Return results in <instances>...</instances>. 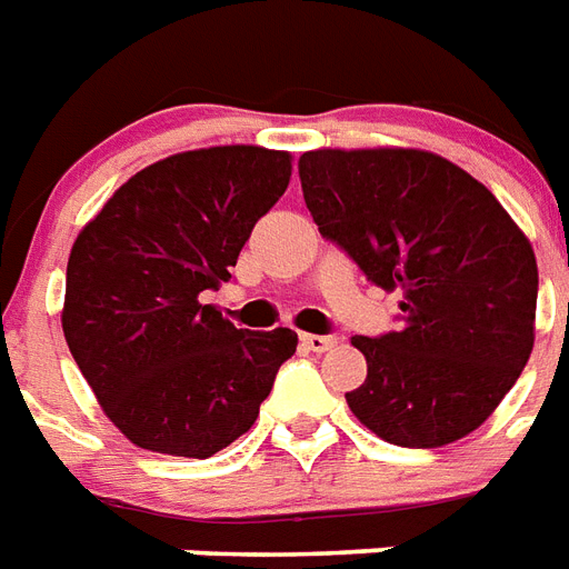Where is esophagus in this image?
<instances>
[{"label":"esophagus","instance_id":"esophagus-1","mask_svg":"<svg viewBox=\"0 0 569 569\" xmlns=\"http://www.w3.org/2000/svg\"><path fill=\"white\" fill-rule=\"evenodd\" d=\"M302 347L311 349V352H329V349L338 347V338L335 335H299Z\"/></svg>","mask_w":569,"mask_h":569}]
</instances>
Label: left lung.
<instances>
[{"mask_svg": "<svg viewBox=\"0 0 569 569\" xmlns=\"http://www.w3.org/2000/svg\"><path fill=\"white\" fill-rule=\"evenodd\" d=\"M302 197L322 238L399 290L402 326L356 335L349 411L388 443H456L497 411L535 347L538 261L481 181L426 149H313Z\"/></svg>", "mask_w": 569, "mask_h": 569, "instance_id": "1", "label": "left lung"}]
</instances>
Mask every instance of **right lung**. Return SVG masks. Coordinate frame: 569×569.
Here are the masks:
<instances>
[{
	"instance_id": "add662e5",
	"label": "right lung",
	"mask_w": 569,
	"mask_h": 569,
	"mask_svg": "<svg viewBox=\"0 0 569 569\" xmlns=\"http://www.w3.org/2000/svg\"><path fill=\"white\" fill-rule=\"evenodd\" d=\"M290 161L243 143L163 158L134 172L72 243L63 338L134 447L211 458L252 429L297 352V331L234 329L202 302L288 190Z\"/></svg>"
}]
</instances>
